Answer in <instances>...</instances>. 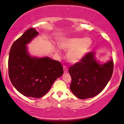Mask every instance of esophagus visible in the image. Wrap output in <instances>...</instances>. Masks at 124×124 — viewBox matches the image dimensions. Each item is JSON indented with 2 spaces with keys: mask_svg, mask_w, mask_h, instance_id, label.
Masks as SVG:
<instances>
[{
  "mask_svg": "<svg viewBox=\"0 0 124 124\" xmlns=\"http://www.w3.org/2000/svg\"><path fill=\"white\" fill-rule=\"evenodd\" d=\"M68 68H67V67L66 66H63V72H64V73H67V72H68Z\"/></svg>",
  "mask_w": 124,
  "mask_h": 124,
  "instance_id": "1",
  "label": "esophagus"
}]
</instances>
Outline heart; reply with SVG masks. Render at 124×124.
Returning <instances> with one entry per match:
<instances>
[{
  "mask_svg": "<svg viewBox=\"0 0 124 124\" xmlns=\"http://www.w3.org/2000/svg\"><path fill=\"white\" fill-rule=\"evenodd\" d=\"M93 44L92 39L86 38H64L59 42V46L68 51L66 58L70 63H77L81 61L89 52Z\"/></svg>",
  "mask_w": 124,
  "mask_h": 124,
  "instance_id": "b5f03b06",
  "label": "heart"
}]
</instances>
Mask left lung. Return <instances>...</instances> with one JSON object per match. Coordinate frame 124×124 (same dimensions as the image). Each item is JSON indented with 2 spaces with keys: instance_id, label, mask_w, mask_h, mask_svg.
I'll use <instances>...</instances> for the list:
<instances>
[{
  "instance_id": "1",
  "label": "left lung",
  "mask_w": 124,
  "mask_h": 124,
  "mask_svg": "<svg viewBox=\"0 0 124 124\" xmlns=\"http://www.w3.org/2000/svg\"><path fill=\"white\" fill-rule=\"evenodd\" d=\"M112 58L105 63L97 60L95 53L90 52L69 69L72 78L70 89L77 97L87 99L103 91L111 78L114 67Z\"/></svg>"
}]
</instances>
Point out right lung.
<instances>
[{
  "instance_id": "1",
  "label": "right lung",
  "mask_w": 124,
  "mask_h": 124,
  "mask_svg": "<svg viewBox=\"0 0 124 124\" xmlns=\"http://www.w3.org/2000/svg\"><path fill=\"white\" fill-rule=\"evenodd\" d=\"M34 28L27 30L13 44L8 61L10 80L15 89L26 97L40 98L63 75L59 61L29 53L27 45L38 35Z\"/></svg>"
}]
</instances>
